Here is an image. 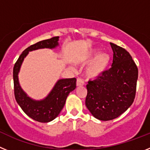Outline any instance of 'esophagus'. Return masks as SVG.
Returning a JSON list of instances; mask_svg holds the SVG:
<instances>
[{
  "label": "esophagus",
  "instance_id": "34e87169",
  "mask_svg": "<svg viewBox=\"0 0 150 150\" xmlns=\"http://www.w3.org/2000/svg\"><path fill=\"white\" fill-rule=\"evenodd\" d=\"M84 85V81L82 78H78L77 80H76V86H82Z\"/></svg>",
  "mask_w": 150,
  "mask_h": 150
}]
</instances>
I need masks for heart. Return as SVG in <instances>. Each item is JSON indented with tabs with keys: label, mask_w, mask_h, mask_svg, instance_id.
<instances>
[{
	"label": "heart",
	"mask_w": 150,
	"mask_h": 150,
	"mask_svg": "<svg viewBox=\"0 0 150 150\" xmlns=\"http://www.w3.org/2000/svg\"><path fill=\"white\" fill-rule=\"evenodd\" d=\"M98 52V50L91 51L87 57V60L90 61ZM110 62V56L107 52H101L91 61L89 66L87 68V76L90 78H96L100 76L107 70Z\"/></svg>",
	"instance_id": "obj_1"
}]
</instances>
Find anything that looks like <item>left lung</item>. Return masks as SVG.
<instances>
[{"instance_id": "8db88e82", "label": "left lung", "mask_w": 150, "mask_h": 150, "mask_svg": "<svg viewBox=\"0 0 150 150\" xmlns=\"http://www.w3.org/2000/svg\"><path fill=\"white\" fill-rule=\"evenodd\" d=\"M112 66L86 86V105L99 120H114L128 109L134 100L138 69L127 50L110 43Z\"/></svg>"}]
</instances>
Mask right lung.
I'll use <instances>...</instances> for the list:
<instances>
[{
  "mask_svg": "<svg viewBox=\"0 0 150 150\" xmlns=\"http://www.w3.org/2000/svg\"><path fill=\"white\" fill-rule=\"evenodd\" d=\"M59 37L41 40L28 46L22 52L13 67L14 95L17 103L27 116L39 122H49L59 116L64 106L69 93L76 88V78L60 79L46 98L40 101L30 99L22 91L18 83V74L21 64L29 51L42 48H54L58 46Z\"/></svg>",
  "mask_w": 150,
  "mask_h": 150,
  "instance_id": "add662e5",
  "label": "right lung"
}]
</instances>
